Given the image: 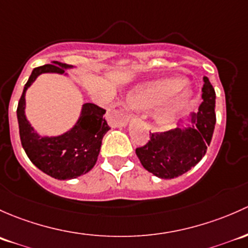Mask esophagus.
I'll return each instance as SVG.
<instances>
[{
  "instance_id": "esophagus-1",
  "label": "esophagus",
  "mask_w": 248,
  "mask_h": 248,
  "mask_svg": "<svg viewBox=\"0 0 248 248\" xmlns=\"http://www.w3.org/2000/svg\"><path fill=\"white\" fill-rule=\"evenodd\" d=\"M111 117L118 124H125L130 118L134 117V113L130 111L129 107L126 106L124 101H118L114 105V108L111 111Z\"/></svg>"
}]
</instances>
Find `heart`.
Here are the masks:
<instances>
[{
  "label": "heart",
  "instance_id": "1",
  "mask_svg": "<svg viewBox=\"0 0 248 248\" xmlns=\"http://www.w3.org/2000/svg\"><path fill=\"white\" fill-rule=\"evenodd\" d=\"M186 81L181 78H166L147 83V85L137 88L130 95V103L137 108H152L160 103L155 109L154 118L156 123L161 126H167L173 123L181 109L186 106L188 100V94L183 93L173 98H166L175 92L180 91Z\"/></svg>",
  "mask_w": 248,
  "mask_h": 248
}]
</instances>
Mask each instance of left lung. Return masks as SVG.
I'll use <instances>...</instances> for the list:
<instances>
[{"mask_svg":"<svg viewBox=\"0 0 248 248\" xmlns=\"http://www.w3.org/2000/svg\"><path fill=\"white\" fill-rule=\"evenodd\" d=\"M203 103L192 116V127L150 132V140L136 148L143 167L162 179H173L195 167L205 155L216 123L215 89L204 78ZM196 125H195L194 124Z\"/></svg>","mask_w":248,"mask_h":248,"instance_id":"left-lung-1","label":"left lung"}]
</instances>
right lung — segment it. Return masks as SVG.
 Wrapping results in <instances>:
<instances>
[{
    "label": "right lung",
    "instance_id": "1",
    "mask_svg": "<svg viewBox=\"0 0 248 248\" xmlns=\"http://www.w3.org/2000/svg\"><path fill=\"white\" fill-rule=\"evenodd\" d=\"M70 65L55 62L33 69L17 104L20 141L33 165L55 178L74 179L86 174L98 160L104 135L109 130L105 117L106 109L95 104L83 105L82 113L74 129L68 134L51 139H40L25 117V93L31 83L43 73H64Z\"/></svg>",
    "mask_w": 248,
    "mask_h": 248
}]
</instances>
